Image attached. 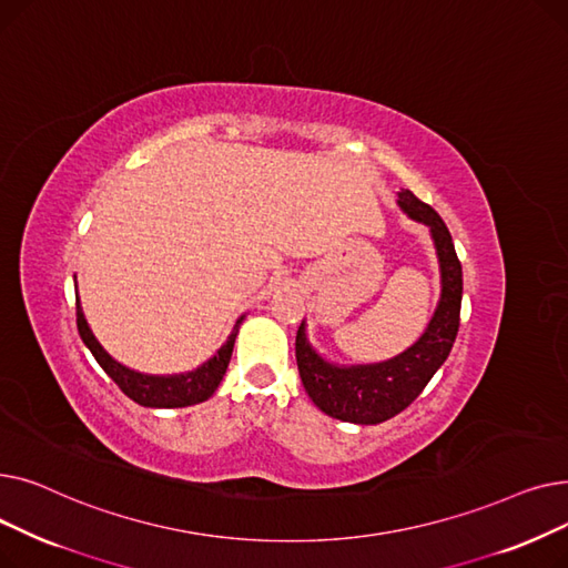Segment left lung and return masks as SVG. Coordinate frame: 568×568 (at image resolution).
Returning a JSON list of instances; mask_svg holds the SVG:
<instances>
[{
    "instance_id": "left-lung-1",
    "label": "left lung",
    "mask_w": 568,
    "mask_h": 568,
    "mask_svg": "<svg viewBox=\"0 0 568 568\" xmlns=\"http://www.w3.org/2000/svg\"><path fill=\"white\" fill-rule=\"evenodd\" d=\"M396 202L403 214L430 230L439 262V302L419 341L396 354L394 359L341 366L326 362L311 345L306 320L296 332V366H300L304 389L311 400L334 419L359 426H375L392 419L419 396L449 356L460 326L463 266L449 230L435 209L412 191L400 189Z\"/></svg>"
}]
</instances>
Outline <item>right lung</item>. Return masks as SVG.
Segmentation results:
<instances>
[{"mask_svg":"<svg viewBox=\"0 0 568 568\" xmlns=\"http://www.w3.org/2000/svg\"><path fill=\"white\" fill-rule=\"evenodd\" d=\"M75 311H78L75 315H78L80 338L89 347V352L94 354L99 366L114 379V384L131 400H135L142 407H154V409L189 407V405H197V403H204L206 398H212L227 371L239 326H242V322L246 317V315H242L234 322V329L230 332L227 341L216 349L214 356H209V359L204 364H200L195 371L174 373V375H146V373L133 371L124 364H119L114 356L108 354V349L99 343V338L92 332V326H89V322L84 317L78 292H75Z\"/></svg>","mask_w":568,"mask_h":568,"instance_id":"1","label":"right lung"}]
</instances>
